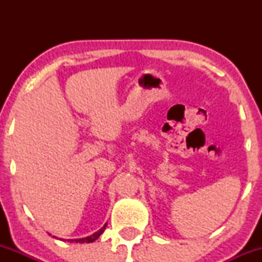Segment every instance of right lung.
I'll return each instance as SVG.
<instances>
[{
    "label": "right lung",
    "instance_id": "obj_1",
    "mask_svg": "<svg viewBox=\"0 0 262 262\" xmlns=\"http://www.w3.org/2000/svg\"><path fill=\"white\" fill-rule=\"evenodd\" d=\"M106 227H107V224H104L103 227H102L100 230L96 231V233H95V234H92L91 236L83 237V239H76V240H75V242H76V243H93V242H95L96 239H98V237H100L101 234L103 233L104 229H106ZM71 242H74V240H71Z\"/></svg>",
    "mask_w": 262,
    "mask_h": 262
}]
</instances>
